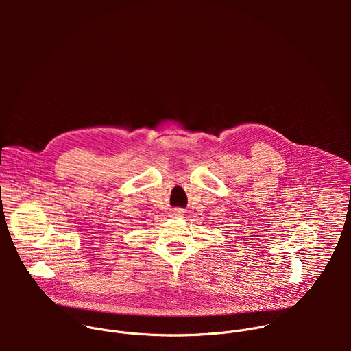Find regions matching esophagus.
I'll list each match as a JSON object with an SVG mask.
<instances>
[{
  "instance_id": "1",
  "label": "esophagus",
  "mask_w": 351,
  "mask_h": 351,
  "mask_svg": "<svg viewBox=\"0 0 351 351\" xmlns=\"http://www.w3.org/2000/svg\"><path fill=\"white\" fill-rule=\"evenodd\" d=\"M182 214H183V211L180 208H173L171 211V217H173V218H179Z\"/></svg>"
}]
</instances>
